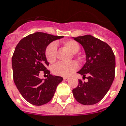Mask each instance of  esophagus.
Instances as JSON below:
<instances>
[{
	"label": "esophagus",
	"instance_id": "34e87169",
	"mask_svg": "<svg viewBox=\"0 0 126 126\" xmlns=\"http://www.w3.org/2000/svg\"><path fill=\"white\" fill-rule=\"evenodd\" d=\"M63 80L67 81V80H69V77H63Z\"/></svg>",
	"mask_w": 126,
	"mask_h": 126
}]
</instances>
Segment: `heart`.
<instances>
[{
    "label": "heart",
    "mask_w": 126,
    "mask_h": 126,
    "mask_svg": "<svg viewBox=\"0 0 126 126\" xmlns=\"http://www.w3.org/2000/svg\"><path fill=\"white\" fill-rule=\"evenodd\" d=\"M63 46L68 49L71 52L75 53L80 50V46L75 40H69L63 42ZM57 46L55 42L51 43L47 46L45 51L47 61L50 63H54L57 59ZM79 65L77 62L75 61L63 63L59 62L53 65L52 67V73L55 75L68 77L75 73L78 69Z\"/></svg>",
    "instance_id": "1"
}]
</instances>
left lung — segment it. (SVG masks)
Segmentation results:
<instances>
[{
  "mask_svg": "<svg viewBox=\"0 0 126 126\" xmlns=\"http://www.w3.org/2000/svg\"><path fill=\"white\" fill-rule=\"evenodd\" d=\"M73 39L82 45L86 53V63L78 73L87 82L79 80L73 90L75 98L84 105H92L101 100L109 91L115 77V55L106 42L91 35ZM88 75L86 78V76Z\"/></svg>",
  "mask_w": 126,
  "mask_h": 126,
  "instance_id": "obj_1",
  "label": "left lung"
}]
</instances>
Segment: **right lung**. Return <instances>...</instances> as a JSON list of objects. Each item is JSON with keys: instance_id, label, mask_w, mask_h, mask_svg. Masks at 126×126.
Segmentation results:
<instances>
[{"instance_id": "right-lung-1", "label": "right lung", "mask_w": 126, "mask_h": 126, "mask_svg": "<svg viewBox=\"0 0 126 126\" xmlns=\"http://www.w3.org/2000/svg\"><path fill=\"white\" fill-rule=\"evenodd\" d=\"M63 36L43 32L27 35L16 46L12 58L13 79L24 98L33 105L41 106L52 99L61 77L50 75L45 51L53 41ZM41 71L48 75L46 79L39 77Z\"/></svg>"}]
</instances>
